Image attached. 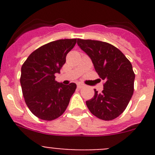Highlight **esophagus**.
Returning a JSON list of instances; mask_svg holds the SVG:
<instances>
[{
  "label": "esophagus",
  "mask_w": 155,
  "mask_h": 155,
  "mask_svg": "<svg viewBox=\"0 0 155 155\" xmlns=\"http://www.w3.org/2000/svg\"><path fill=\"white\" fill-rule=\"evenodd\" d=\"M77 85H78V88H81V87H83L84 86V84H82V83H78Z\"/></svg>",
  "instance_id": "obj_1"
}]
</instances>
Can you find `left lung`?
Returning a JSON list of instances; mask_svg holds the SVG:
<instances>
[{
	"instance_id": "obj_1",
	"label": "left lung",
	"mask_w": 155,
	"mask_h": 155,
	"mask_svg": "<svg viewBox=\"0 0 155 155\" xmlns=\"http://www.w3.org/2000/svg\"><path fill=\"white\" fill-rule=\"evenodd\" d=\"M78 45L89 56L100 78L105 81L101 93L94 90L86 105L94 116L113 120L124 113L132 98L135 74L132 64L119 49L108 42L78 39Z\"/></svg>"
}]
</instances>
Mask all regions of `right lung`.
Returning <instances> with one entry per match:
<instances>
[{
    "mask_svg": "<svg viewBox=\"0 0 155 155\" xmlns=\"http://www.w3.org/2000/svg\"><path fill=\"white\" fill-rule=\"evenodd\" d=\"M77 39L53 41L28 56L21 66L20 78L25 102L32 114L43 120H53L65 112L77 85H64L55 80L66 62V56Z\"/></svg>",
    "mask_w": 155,
    "mask_h": 155,
    "instance_id": "obj_1",
    "label": "right lung"
}]
</instances>
